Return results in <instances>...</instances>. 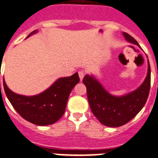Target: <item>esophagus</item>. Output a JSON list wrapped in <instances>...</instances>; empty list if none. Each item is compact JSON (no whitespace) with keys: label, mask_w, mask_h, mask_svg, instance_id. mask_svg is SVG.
<instances>
[{"label":"esophagus","mask_w":158,"mask_h":158,"mask_svg":"<svg viewBox=\"0 0 158 158\" xmlns=\"http://www.w3.org/2000/svg\"><path fill=\"white\" fill-rule=\"evenodd\" d=\"M85 75H86V72H84V71H79V78H80V80H82V79H83V77L85 76Z\"/></svg>","instance_id":"obj_1"}]
</instances>
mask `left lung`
<instances>
[{"instance_id": "left-lung-1", "label": "left lung", "mask_w": 158, "mask_h": 158, "mask_svg": "<svg viewBox=\"0 0 158 158\" xmlns=\"http://www.w3.org/2000/svg\"><path fill=\"white\" fill-rule=\"evenodd\" d=\"M126 40L139 46L132 36L123 32ZM93 114L101 124L108 127H119L132 120L145 105L150 89V67L145 81L133 92L122 96L110 95L94 77L86 75L82 79Z\"/></svg>"}]
</instances>
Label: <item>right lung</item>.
<instances>
[{"label":"right lung","instance_id":"obj_1","mask_svg":"<svg viewBox=\"0 0 158 158\" xmlns=\"http://www.w3.org/2000/svg\"><path fill=\"white\" fill-rule=\"evenodd\" d=\"M36 32L33 31L29 36ZM79 82L78 73L59 79L47 90L39 95L26 97L10 90L4 81L6 96L15 110L24 119L37 126L54 123L64 114L69 94Z\"/></svg>","mask_w":158,"mask_h":158}]
</instances>
